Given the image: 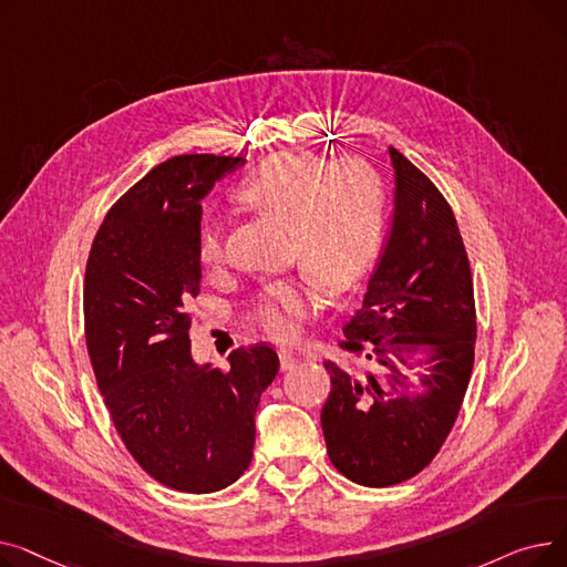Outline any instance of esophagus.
<instances>
[{"label":"esophagus","instance_id":"34e87169","mask_svg":"<svg viewBox=\"0 0 567 567\" xmlns=\"http://www.w3.org/2000/svg\"><path fill=\"white\" fill-rule=\"evenodd\" d=\"M296 365H299V355H293L291 351H280V370L282 372H287Z\"/></svg>","mask_w":567,"mask_h":567}]
</instances>
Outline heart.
Segmentation results:
<instances>
[{
    "mask_svg": "<svg viewBox=\"0 0 567 567\" xmlns=\"http://www.w3.org/2000/svg\"><path fill=\"white\" fill-rule=\"evenodd\" d=\"M238 197L261 216L289 227L291 257L329 291L349 289L379 252L385 195L381 178L363 161L326 165L312 154H280L238 186ZM223 257V231L206 227L199 236V259L216 266ZM312 303V287L276 282L259 293L252 319L268 338L287 342Z\"/></svg>",
    "mask_w": 567,
    "mask_h": 567,
    "instance_id": "heart-1",
    "label": "heart"
}]
</instances>
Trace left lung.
Returning a JSON list of instances; mask_svg holds the SVG:
<instances>
[{
	"label": "left lung",
	"instance_id": "8db88e82",
	"mask_svg": "<svg viewBox=\"0 0 567 567\" xmlns=\"http://www.w3.org/2000/svg\"><path fill=\"white\" fill-rule=\"evenodd\" d=\"M389 152L391 234L340 342L377 361L383 379L323 363L331 372L326 451L344 478L365 487L404 483L436 457L462 409L475 349L473 280L453 208L398 148ZM421 348L429 372L415 384L408 370L423 364L412 363Z\"/></svg>",
	"mask_w": 567,
	"mask_h": 567
}]
</instances>
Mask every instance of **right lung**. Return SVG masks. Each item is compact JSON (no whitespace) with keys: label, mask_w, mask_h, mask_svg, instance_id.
Instances as JSON below:
<instances>
[{"label":"right lung","mask_w":567,"mask_h":567,"mask_svg":"<svg viewBox=\"0 0 567 567\" xmlns=\"http://www.w3.org/2000/svg\"><path fill=\"white\" fill-rule=\"evenodd\" d=\"M244 163L188 154L156 165L110 208L86 259V351L110 419L152 478L188 494L241 478L280 368L266 342L234 349L227 370L190 355L202 199Z\"/></svg>","instance_id":"right-lung-1"}]
</instances>
